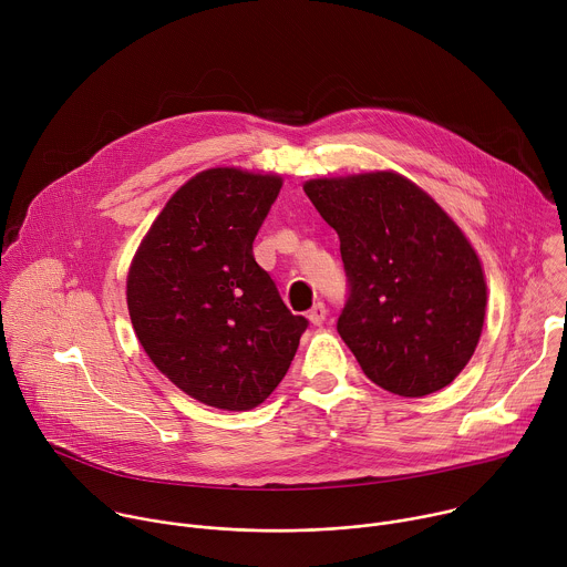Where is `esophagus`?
Segmentation results:
<instances>
[{
    "label": "esophagus",
    "instance_id": "1",
    "mask_svg": "<svg viewBox=\"0 0 567 567\" xmlns=\"http://www.w3.org/2000/svg\"><path fill=\"white\" fill-rule=\"evenodd\" d=\"M307 318H309L311 326H322V322H326V318H328V309H326V305H322V302H316V305L307 311Z\"/></svg>",
    "mask_w": 567,
    "mask_h": 567
}]
</instances>
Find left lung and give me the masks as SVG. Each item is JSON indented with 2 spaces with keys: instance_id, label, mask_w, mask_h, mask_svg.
<instances>
[{
  "instance_id": "left-lung-1",
  "label": "left lung",
  "mask_w": 567,
  "mask_h": 567,
  "mask_svg": "<svg viewBox=\"0 0 567 567\" xmlns=\"http://www.w3.org/2000/svg\"><path fill=\"white\" fill-rule=\"evenodd\" d=\"M341 239L348 300L337 330L370 381L401 396L449 385L480 341L487 285L453 219L394 173L311 179Z\"/></svg>"
}]
</instances>
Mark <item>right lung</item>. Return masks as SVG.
Here are the masks:
<instances>
[{"label":"right lung","mask_w":567,"mask_h":567,"mask_svg":"<svg viewBox=\"0 0 567 567\" xmlns=\"http://www.w3.org/2000/svg\"><path fill=\"white\" fill-rule=\"evenodd\" d=\"M280 177L204 171L154 219L127 276L134 332L177 388L249 411L287 374L309 320L293 316L254 258Z\"/></svg>","instance_id":"1"}]
</instances>
